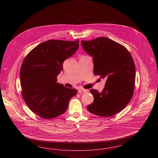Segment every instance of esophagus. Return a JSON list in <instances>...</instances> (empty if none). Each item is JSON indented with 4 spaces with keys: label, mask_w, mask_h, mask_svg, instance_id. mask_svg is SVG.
I'll use <instances>...</instances> for the list:
<instances>
[{
    "label": "esophagus",
    "mask_w": 158,
    "mask_h": 158,
    "mask_svg": "<svg viewBox=\"0 0 158 158\" xmlns=\"http://www.w3.org/2000/svg\"><path fill=\"white\" fill-rule=\"evenodd\" d=\"M88 90H86V89H80L78 90V93H83V92H87Z\"/></svg>",
    "instance_id": "1"
}]
</instances>
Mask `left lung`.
<instances>
[{"mask_svg":"<svg viewBox=\"0 0 158 158\" xmlns=\"http://www.w3.org/2000/svg\"><path fill=\"white\" fill-rule=\"evenodd\" d=\"M83 50L93 57L94 73L106 78L101 92L90 89L94 101L88 105L92 114L111 117L120 113L132 98L135 77L133 59L126 47L106 37L81 41Z\"/></svg>","mask_w":158,"mask_h":158,"instance_id":"1","label":"left lung"}]
</instances>
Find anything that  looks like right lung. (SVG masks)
<instances>
[{"instance_id": "1", "label": "right lung", "mask_w": 158, "mask_h": 158, "mask_svg": "<svg viewBox=\"0 0 158 158\" xmlns=\"http://www.w3.org/2000/svg\"><path fill=\"white\" fill-rule=\"evenodd\" d=\"M79 40H52L31 51L23 61L20 82L23 98L33 113L45 119L58 117L68 110L77 90L57 83L63 63L79 48Z\"/></svg>"}]
</instances>
